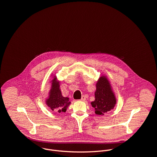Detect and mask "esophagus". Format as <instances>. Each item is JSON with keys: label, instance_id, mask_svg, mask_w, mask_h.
<instances>
[{"label": "esophagus", "instance_id": "34e87169", "mask_svg": "<svg viewBox=\"0 0 157 157\" xmlns=\"http://www.w3.org/2000/svg\"><path fill=\"white\" fill-rule=\"evenodd\" d=\"M85 100H86V97H85L84 95H82V97H81V101H84Z\"/></svg>", "mask_w": 157, "mask_h": 157}]
</instances>
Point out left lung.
Masks as SVG:
<instances>
[{"instance_id":"obj_1","label":"left lung","mask_w":157,"mask_h":157,"mask_svg":"<svg viewBox=\"0 0 157 157\" xmlns=\"http://www.w3.org/2000/svg\"><path fill=\"white\" fill-rule=\"evenodd\" d=\"M95 100L91 101L95 113L98 115L104 114L113 110L117 103V98L108 78L101 75L96 82Z\"/></svg>"}]
</instances>
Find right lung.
Returning <instances> with one entry per match:
<instances>
[{
	"mask_svg": "<svg viewBox=\"0 0 157 157\" xmlns=\"http://www.w3.org/2000/svg\"><path fill=\"white\" fill-rule=\"evenodd\" d=\"M60 81L57 76H54L51 81V88L48 92V96L45 100L46 105L52 111L58 113L65 112L70 105L69 98L63 97L60 88Z\"/></svg>",
	"mask_w": 157,
	"mask_h": 157,
	"instance_id": "add662e5",
	"label": "right lung"
}]
</instances>
